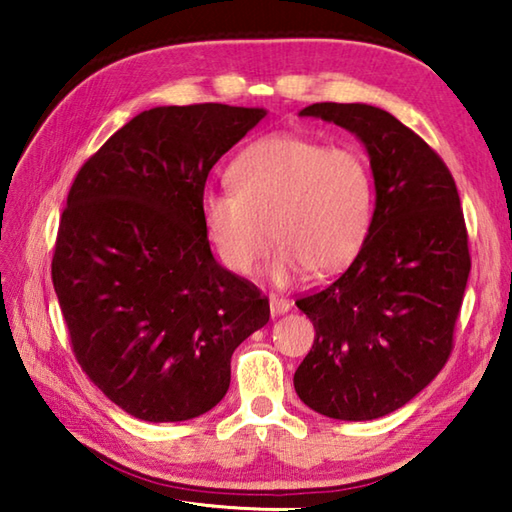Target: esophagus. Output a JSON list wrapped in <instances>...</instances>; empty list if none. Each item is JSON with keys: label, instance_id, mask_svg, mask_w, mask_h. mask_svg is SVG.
I'll use <instances>...</instances> for the list:
<instances>
[{"label": "esophagus", "instance_id": "34e87169", "mask_svg": "<svg viewBox=\"0 0 512 512\" xmlns=\"http://www.w3.org/2000/svg\"><path fill=\"white\" fill-rule=\"evenodd\" d=\"M268 305H271L273 314H284V311L291 309V302L287 298H277V296L268 298Z\"/></svg>", "mask_w": 512, "mask_h": 512}]
</instances>
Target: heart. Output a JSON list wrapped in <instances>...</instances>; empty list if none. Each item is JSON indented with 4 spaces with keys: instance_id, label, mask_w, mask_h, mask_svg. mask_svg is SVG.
<instances>
[{
    "instance_id": "b5f03b06",
    "label": "heart",
    "mask_w": 512,
    "mask_h": 512,
    "mask_svg": "<svg viewBox=\"0 0 512 512\" xmlns=\"http://www.w3.org/2000/svg\"><path fill=\"white\" fill-rule=\"evenodd\" d=\"M235 189L203 196V221L221 262L253 275L271 253L273 277L329 275L348 266L368 237L375 185L363 155L311 137H264L230 169Z\"/></svg>"
}]
</instances>
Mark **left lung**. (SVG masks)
<instances>
[{"label": "left lung", "mask_w": 512, "mask_h": 512, "mask_svg": "<svg viewBox=\"0 0 512 512\" xmlns=\"http://www.w3.org/2000/svg\"><path fill=\"white\" fill-rule=\"evenodd\" d=\"M300 115L366 144L377 203L352 264L296 300L316 339L293 386L327 418L375 420L413 400L454 350L472 266L461 198L443 158L391 112L325 101Z\"/></svg>", "instance_id": "1"}]
</instances>
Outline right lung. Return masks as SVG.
<instances>
[{"label":"right lung","mask_w":512,"mask_h":512,"mask_svg":"<svg viewBox=\"0 0 512 512\" xmlns=\"http://www.w3.org/2000/svg\"><path fill=\"white\" fill-rule=\"evenodd\" d=\"M266 110L223 103L144 110L83 162L67 194L51 280L94 386L146 422L210 411L230 359L268 323V298L216 262L207 176Z\"/></svg>","instance_id":"1"}]
</instances>
